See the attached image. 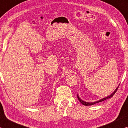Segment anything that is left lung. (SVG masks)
Listing matches in <instances>:
<instances>
[{"label": "left lung", "instance_id": "8db88e82", "mask_svg": "<svg viewBox=\"0 0 128 128\" xmlns=\"http://www.w3.org/2000/svg\"><path fill=\"white\" fill-rule=\"evenodd\" d=\"M118 86L116 88L115 90H114V92L112 93V94L109 95V96H107V97H106V98H104L102 99H100V100H98V101L94 102H85V101L82 100V99L80 98L79 96H78V95H77V98H78V100L80 102H81V103L82 104L84 105V106H92V105H94V104H95L98 103H99V102H101L105 100H106V99H109V98H111V97L113 96L114 95V94H115V92H116V91H117V90H118Z\"/></svg>", "mask_w": 128, "mask_h": 128}]
</instances>
